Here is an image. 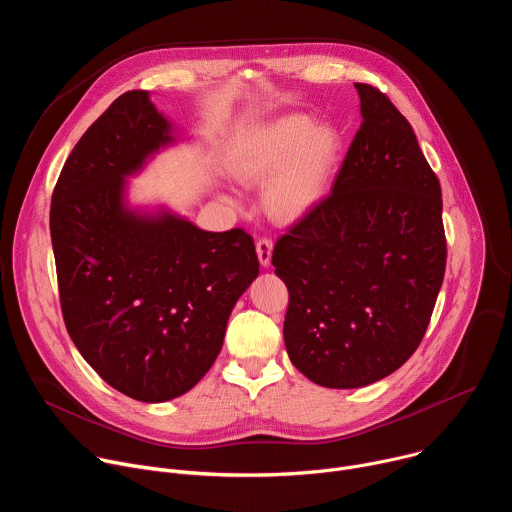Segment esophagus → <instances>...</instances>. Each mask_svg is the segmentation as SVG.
<instances>
[{
    "mask_svg": "<svg viewBox=\"0 0 512 512\" xmlns=\"http://www.w3.org/2000/svg\"><path fill=\"white\" fill-rule=\"evenodd\" d=\"M255 249H257V257H259V263L261 267H269L271 265V253H273V243L271 239H259L255 243Z\"/></svg>",
    "mask_w": 512,
    "mask_h": 512,
    "instance_id": "esophagus-1",
    "label": "esophagus"
}]
</instances>
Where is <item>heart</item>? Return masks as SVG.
<instances>
[{
	"label": "heart",
	"instance_id": "1",
	"mask_svg": "<svg viewBox=\"0 0 512 512\" xmlns=\"http://www.w3.org/2000/svg\"><path fill=\"white\" fill-rule=\"evenodd\" d=\"M340 133L314 125L308 115L291 113L251 127L233 148L231 174L247 186L263 185V204L277 221H300L324 198L340 156ZM223 200L239 208L241 198Z\"/></svg>",
	"mask_w": 512,
	"mask_h": 512
}]
</instances>
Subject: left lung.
<instances>
[{
    "mask_svg": "<svg viewBox=\"0 0 512 512\" xmlns=\"http://www.w3.org/2000/svg\"><path fill=\"white\" fill-rule=\"evenodd\" d=\"M362 125L334 186L273 249L294 367L328 389L377 383L417 350L446 271L442 188L413 127L354 83Z\"/></svg>",
    "mask_w": 512,
    "mask_h": 512,
    "instance_id": "1",
    "label": "left lung"
}]
</instances>
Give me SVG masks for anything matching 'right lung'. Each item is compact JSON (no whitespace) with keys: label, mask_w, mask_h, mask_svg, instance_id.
Returning a JSON list of instances; mask_svg holds the SVG:
<instances>
[{"label":"right lung","mask_w":512,"mask_h":512,"mask_svg":"<svg viewBox=\"0 0 512 512\" xmlns=\"http://www.w3.org/2000/svg\"><path fill=\"white\" fill-rule=\"evenodd\" d=\"M176 141L148 91L121 95L70 152L50 206L66 330L105 383L143 403L208 373L259 275L243 229L210 233L166 206L129 204L127 178Z\"/></svg>","instance_id":"add662e5"}]
</instances>
